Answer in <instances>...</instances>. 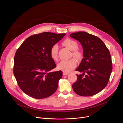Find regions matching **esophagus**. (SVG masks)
Listing matches in <instances>:
<instances>
[{"label": "esophagus", "instance_id": "34e87169", "mask_svg": "<svg viewBox=\"0 0 123 123\" xmlns=\"http://www.w3.org/2000/svg\"><path fill=\"white\" fill-rule=\"evenodd\" d=\"M68 73H65V72H63V75H68Z\"/></svg>", "mask_w": 123, "mask_h": 123}]
</instances>
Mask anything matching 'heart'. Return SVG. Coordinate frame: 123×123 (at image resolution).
<instances>
[{"label": "heart", "instance_id": "b5f03b06", "mask_svg": "<svg viewBox=\"0 0 123 123\" xmlns=\"http://www.w3.org/2000/svg\"><path fill=\"white\" fill-rule=\"evenodd\" d=\"M63 44L70 50L73 51V55L74 57L79 59L81 58V52L77 49L78 44L74 40L71 39H67L63 42ZM58 46L57 44H54L50 49V55L51 58L56 60L58 59ZM77 65V61L74 58H72L69 60H63L61 61L57 65V68L59 70L65 73H69L74 69Z\"/></svg>", "mask_w": 123, "mask_h": 123}]
</instances>
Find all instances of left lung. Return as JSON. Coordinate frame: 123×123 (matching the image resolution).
Here are the masks:
<instances>
[{"instance_id": "1", "label": "left lung", "mask_w": 123, "mask_h": 123, "mask_svg": "<svg viewBox=\"0 0 123 123\" xmlns=\"http://www.w3.org/2000/svg\"><path fill=\"white\" fill-rule=\"evenodd\" d=\"M69 37L81 43L84 56L76 69L83 74H76L77 80L73 84V89L82 96L94 95L108 83L112 70L110 51L101 39L87 32L78 31L70 34Z\"/></svg>"}]
</instances>
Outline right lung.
I'll list each match as a JSON object with an SVG mask.
<instances>
[{
	"mask_svg": "<svg viewBox=\"0 0 123 123\" xmlns=\"http://www.w3.org/2000/svg\"><path fill=\"white\" fill-rule=\"evenodd\" d=\"M66 33L44 32L27 38L17 49L14 58L13 74L21 90L36 99L50 96L56 91L62 72H51L56 65L50 49Z\"/></svg>",
	"mask_w": 123,
	"mask_h": 123,
	"instance_id": "add662e5",
	"label": "right lung"
}]
</instances>
